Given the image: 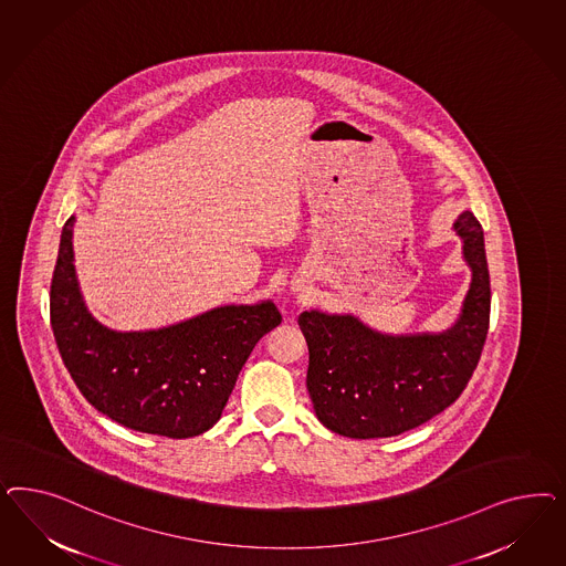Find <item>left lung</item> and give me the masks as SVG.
I'll return each instance as SVG.
<instances>
[{
	"label": "left lung",
	"instance_id": "left-lung-1",
	"mask_svg": "<svg viewBox=\"0 0 566 566\" xmlns=\"http://www.w3.org/2000/svg\"><path fill=\"white\" fill-rule=\"evenodd\" d=\"M473 282L459 324L438 336H381L350 315L305 311L307 390L327 429L357 438H390L444 411L463 395L490 327V272L483 230L471 211L454 223Z\"/></svg>",
	"mask_w": 566,
	"mask_h": 566
}]
</instances>
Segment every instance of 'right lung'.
I'll return each instance as SVG.
<instances>
[{
	"label": "right lung",
	"instance_id": "obj_1",
	"mask_svg": "<svg viewBox=\"0 0 566 566\" xmlns=\"http://www.w3.org/2000/svg\"><path fill=\"white\" fill-rule=\"evenodd\" d=\"M64 223L53 268L50 317L81 395L124 428L182 440L211 428L255 344L280 326L274 303L220 307L157 332H112L86 313Z\"/></svg>",
	"mask_w": 566,
	"mask_h": 566
}]
</instances>
